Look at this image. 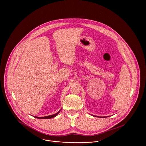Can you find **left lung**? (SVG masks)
I'll return each mask as SVG.
<instances>
[{"mask_svg":"<svg viewBox=\"0 0 146 146\" xmlns=\"http://www.w3.org/2000/svg\"><path fill=\"white\" fill-rule=\"evenodd\" d=\"M93 116H95V117H98L97 116H95V115H93Z\"/></svg>","mask_w":146,"mask_h":146,"instance_id":"8db88e82","label":"left lung"}]
</instances>
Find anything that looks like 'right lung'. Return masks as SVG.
<instances>
[{
  "mask_svg": "<svg viewBox=\"0 0 146 146\" xmlns=\"http://www.w3.org/2000/svg\"><path fill=\"white\" fill-rule=\"evenodd\" d=\"M60 111H61V110L59 111H58V112H57L56 113H55V114H54V115H50V116H45V117H37V116H35V117L37 118V119H51V118H53V117H56V116L60 112Z\"/></svg>",
  "mask_w": 146,
  "mask_h": 146,
  "instance_id": "1",
  "label": "right lung"
}]
</instances>
